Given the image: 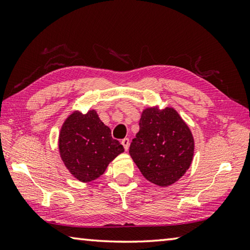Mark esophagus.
I'll return each instance as SVG.
<instances>
[{
  "label": "esophagus",
  "mask_w": 250,
  "mask_h": 250,
  "mask_svg": "<svg viewBox=\"0 0 250 250\" xmlns=\"http://www.w3.org/2000/svg\"><path fill=\"white\" fill-rule=\"evenodd\" d=\"M121 143H122V146H124L125 150V151H128V149H129V143H130L129 139H128V138L122 139V140H121Z\"/></svg>",
  "instance_id": "1"
}]
</instances>
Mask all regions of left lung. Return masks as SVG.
I'll return each instance as SVG.
<instances>
[{"mask_svg": "<svg viewBox=\"0 0 250 250\" xmlns=\"http://www.w3.org/2000/svg\"><path fill=\"white\" fill-rule=\"evenodd\" d=\"M140 130L129 153L146 179L158 186L174 184L191 167L194 138L174 108L158 105L143 110Z\"/></svg>", "mask_w": 250, "mask_h": 250, "instance_id": "1", "label": "left lung"}]
</instances>
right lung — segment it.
Listing matches in <instances>:
<instances>
[{
  "label": "right lung",
  "mask_w": 250,
  "mask_h": 250,
  "mask_svg": "<svg viewBox=\"0 0 250 250\" xmlns=\"http://www.w3.org/2000/svg\"><path fill=\"white\" fill-rule=\"evenodd\" d=\"M58 149L67 170L83 183L103 175L109 163L125 151L94 109L87 113L75 110L67 117L59 132Z\"/></svg>",
  "instance_id": "add662e5"
}]
</instances>
